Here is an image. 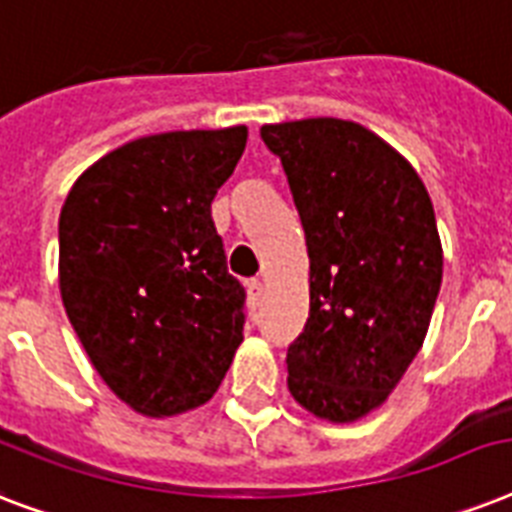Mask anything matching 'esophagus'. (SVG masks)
<instances>
[{
    "label": "esophagus",
    "instance_id": "obj_1",
    "mask_svg": "<svg viewBox=\"0 0 512 512\" xmlns=\"http://www.w3.org/2000/svg\"><path fill=\"white\" fill-rule=\"evenodd\" d=\"M247 300H249V308L255 311L257 305H260V300H263V281H247Z\"/></svg>",
    "mask_w": 512,
    "mask_h": 512
}]
</instances>
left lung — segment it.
Masks as SVG:
<instances>
[{"mask_svg":"<svg viewBox=\"0 0 512 512\" xmlns=\"http://www.w3.org/2000/svg\"><path fill=\"white\" fill-rule=\"evenodd\" d=\"M311 260V313L287 350V385L329 422L385 404L428 335L444 252L414 167L356 122L265 124Z\"/></svg>","mask_w":512,"mask_h":512,"instance_id":"1","label":"left lung"}]
</instances>
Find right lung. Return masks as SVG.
<instances>
[{"mask_svg":"<svg viewBox=\"0 0 512 512\" xmlns=\"http://www.w3.org/2000/svg\"><path fill=\"white\" fill-rule=\"evenodd\" d=\"M244 146V124L130 140L60 209L68 321L103 382L146 417L207 404L244 340L247 295L212 223Z\"/></svg>","mask_w":512,"mask_h":512,"instance_id":"right-lung-1","label":"right lung"}]
</instances>
